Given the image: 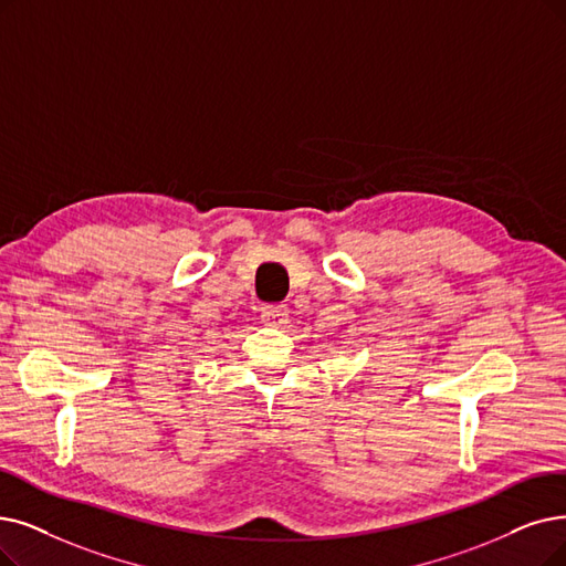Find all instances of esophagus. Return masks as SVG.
I'll return each instance as SVG.
<instances>
[{
    "mask_svg": "<svg viewBox=\"0 0 566 566\" xmlns=\"http://www.w3.org/2000/svg\"><path fill=\"white\" fill-rule=\"evenodd\" d=\"M260 318L264 325H281L287 318V308L281 304H266V306H262Z\"/></svg>",
    "mask_w": 566,
    "mask_h": 566,
    "instance_id": "34e87169",
    "label": "esophagus"
}]
</instances>
